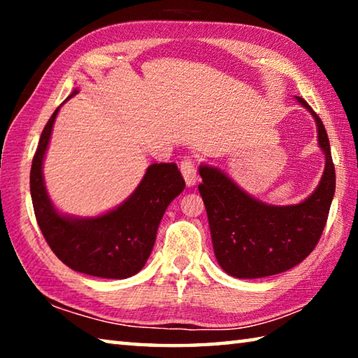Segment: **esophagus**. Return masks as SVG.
Returning <instances> with one entry per match:
<instances>
[{"label": "esophagus", "mask_w": 358, "mask_h": 358, "mask_svg": "<svg viewBox=\"0 0 358 358\" xmlns=\"http://www.w3.org/2000/svg\"><path fill=\"white\" fill-rule=\"evenodd\" d=\"M180 171H181V175H183V178H185L187 186L196 185V181L199 178L197 177V167H196V164H194V161L191 159V157H185V159L181 161Z\"/></svg>", "instance_id": "esophagus-1"}]
</instances>
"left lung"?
Listing matches in <instances>:
<instances>
[{
	"mask_svg": "<svg viewBox=\"0 0 358 358\" xmlns=\"http://www.w3.org/2000/svg\"><path fill=\"white\" fill-rule=\"evenodd\" d=\"M296 101L313 115L325 169L310 197L296 205H268L250 196L217 167L202 164L199 192L207 208L217 264L227 275L254 280L282 273L310 256L325 227L335 196V166L322 121L308 102Z\"/></svg>",
	"mask_w": 358,
	"mask_h": 358,
	"instance_id": "8db88e82",
	"label": "left lung"
}]
</instances>
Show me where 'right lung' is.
<instances>
[{
  "instance_id": "right-lung-1",
  "label": "right lung",
  "mask_w": 358,
  "mask_h": 358,
  "mask_svg": "<svg viewBox=\"0 0 358 358\" xmlns=\"http://www.w3.org/2000/svg\"><path fill=\"white\" fill-rule=\"evenodd\" d=\"M77 93L74 90L69 98ZM59 107L42 131L29 173L36 220L48 246L69 268L107 280H126L147 264L164 211L185 189V180L173 162L151 164L136 191L107 213L93 217L59 213L48 197L42 173Z\"/></svg>"
}]
</instances>
